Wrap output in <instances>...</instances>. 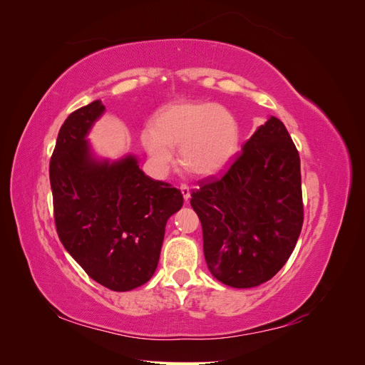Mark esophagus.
I'll list each match as a JSON object with an SVG mask.
<instances>
[{"instance_id":"34e87169","label":"esophagus","mask_w":365,"mask_h":365,"mask_svg":"<svg viewBox=\"0 0 365 365\" xmlns=\"http://www.w3.org/2000/svg\"><path fill=\"white\" fill-rule=\"evenodd\" d=\"M180 190H181V193H182L184 201H189V200H190V189H189V185L182 184V185L180 187Z\"/></svg>"}]
</instances>
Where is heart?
Listing matches in <instances>:
<instances>
[{
    "mask_svg": "<svg viewBox=\"0 0 365 365\" xmlns=\"http://www.w3.org/2000/svg\"><path fill=\"white\" fill-rule=\"evenodd\" d=\"M141 145L155 168L168 172L173 149L180 163L197 176H212L235 158L240 145V125L230 109L212 102H173L153 117L141 132Z\"/></svg>",
    "mask_w": 365,
    "mask_h": 365,
    "instance_id": "obj_1",
    "label": "heart"
}]
</instances>
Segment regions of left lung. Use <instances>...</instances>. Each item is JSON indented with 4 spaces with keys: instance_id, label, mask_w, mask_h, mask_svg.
Instances as JSON below:
<instances>
[{
    "instance_id": "obj_1",
    "label": "left lung",
    "mask_w": 365,
    "mask_h": 365,
    "mask_svg": "<svg viewBox=\"0 0 365 365\" xmlns=\"http://www.w3.org/2000/svg\"><path fill=\"white\" fill-rule=\"evenodd\" d=\"M210 272L254 288L288 262L303 225L300 157L277 117L260 125L220 178L193 190Z\"/></svg>"
}]
</instances>
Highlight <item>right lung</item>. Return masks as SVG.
<instances>
[{
  "instance_id": "1",
  "label": "right lung",
  "mask_w": 365,
  "mask_h": 365,
  "mask_svg": "<svg viewBox=\"0 0 365 365\" xmlns=\"http://www.w3.org/2000/svg\"><path fill=\"white\" fill-rule=\"evenodd\" d=\"M103 113L102 101H94L61 126L50 161L54 222L62 245L93 280L125 292L155 272L165 224L182 207V195L149 178L135 155L96 157L86 137Z\"/></svg>"
}]
</instances>
